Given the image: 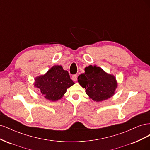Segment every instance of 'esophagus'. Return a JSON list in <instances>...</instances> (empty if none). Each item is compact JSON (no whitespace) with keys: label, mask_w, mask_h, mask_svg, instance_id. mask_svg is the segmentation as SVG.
<instances>
[{"label":"esophagus","mask_w":150,"mask_h":150,"mask_svg":"<svg viewBox=\"0 0 150 150\" xmlns=\"http://www.w3.org/2000/svg\"><path fill=\"white\" fill-rule=\"evenodd\" d=\"M77 79H78V76H77L76 74H74L73 76H72V79L74 81H76Z\"/></svg>","instance_id":"34e87169"}]
</instances>
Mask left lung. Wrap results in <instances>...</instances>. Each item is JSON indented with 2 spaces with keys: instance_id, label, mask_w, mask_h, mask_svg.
I'll list each match as a JSON object with an SVG mask.
<instances>
[{
  "instance_id": "obj_1",
  "label": "left lung",
  "mask_w": 150,
  "mask_h": 150,
  "mask_svg": "<svg viewBox=\"0 0 150 150\" xmlns=\"http://www.w3.org/2000/svg\"><path fill=\"white\" fill-rule=\"evenodd\" d=\"M79 76L78 83L85 88L86 93L95 101H102L115 94L117 82L115 76L106 73L101 67L89 66Z\"/></svg>"
}]
</instances>
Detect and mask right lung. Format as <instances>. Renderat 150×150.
<instances>
[{"label":"right lung","instance_id":"1","mask_svg":"<svg viewBox=\"0 0 150 150\" xmlns=\"http://www.w3.org/2000/svg\"><path fill=\"white\" fill-rule=\"evenodd\" d=\"M74 84L67 71L61 66H54L46 74L35 78L34 86L39 89L44 97L55 101L60 99L67 89Z\"/></svg>","mask_w":150,"mask_h":150}]
</instances>
